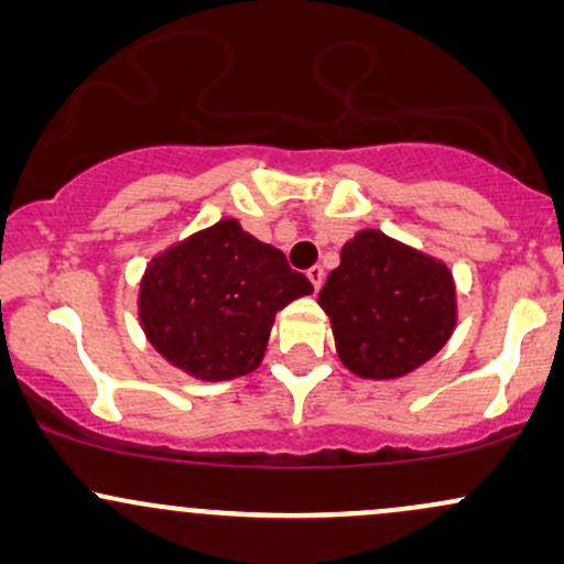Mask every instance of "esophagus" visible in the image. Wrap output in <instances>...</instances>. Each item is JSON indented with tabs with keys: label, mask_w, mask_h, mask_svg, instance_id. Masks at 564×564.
Wrapping results in <instances>:
<instances>
[{
	"label": "esophagus",
	"mask_w": 564,
	"mask_h": 564,
	"mask_svg": "<svg viewBox=\"0 0 564 564\" xmlns=\"http://www.w3.org/2000/svg\"><path fill=\"white\" fill-rule=\"evenodd\" d=\"M307 278H310V283H313V289L318 291L323 286V278H326V273H323L321 264H313V268L307 270Z\"/></svg>",
	"instance_id": "esophagus-1"
}]
</instances>
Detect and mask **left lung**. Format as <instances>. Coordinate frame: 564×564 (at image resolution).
<instances>
[{
  "label": "left lung",
  "instance_id": "8db88e82",
  "mask_svg": "<svg viewBox=\"0 0 564 564\" xmlns=\"http://www.w3.org/2000/svg\"><path fill=\"white\" fill-rule=\"evenodd\" d=\"M318 304L332 318L341 364L364 379L413 371L456 326L451 270L379 230H360L345 243Z\"/></svg>",
  "mask_w": 564,
  "mask_h": 564
}]
</instances>
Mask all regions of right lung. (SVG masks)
<instances>
[{"instance_id":"1","label":"right lung","mask_w":564,"mask_h":564,"mask_svg":"<svg viewBox=\"0 0 564 564\" xmlns=\"http://www.w3.org/2000/svg\"><path fill=\"white\" fill-rule=\"evenodd\" d=\"M313 291L275 246L236 219L172 246L148 264L140 323L151 345L191 377L236 379L260 366L278 310Z\"/></svg>"}]
</instances>
